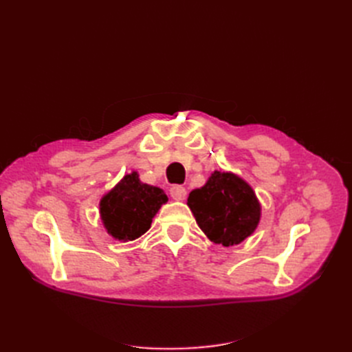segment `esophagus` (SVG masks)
<instances>
[{
	"instance_id": "34e87169",
	"label": "esophagus",
	"mask_w": 352,
	"mask_h": 352,
	"mask_svg": "<svg viewBox=\"0 0 352 352\" xmlns=\"http://www.w3.org/2000/svg\"><path fill=\"white\" fill-rule=\"evenodd\" d=\"M170 195L176 201H182L186 197V189L180 185H173L170 188Z\"/></svg>"
}]
</instances>
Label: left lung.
<instances>
[{
    "label": "left lung",
    "mask_w": 352,
    "mask_h": 352,
    "mask_svg": "<svg viewBox=\"0 0 352 352\" xmlns=\"http://www.w3.org/2000/svg\"><path fill=\"white\" fill-rule=\"evenodd\" d=\"M188 206L207 238L223 247L241 243L260 221L261 207L252 188L236 175L219 170L189 194Z\"/></svg>",
    "instance_id": "left-lung-1"
}]
</instances>
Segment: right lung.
Masks as SVG:
<instances>
[{"label":"right lung","mask_w":352,"mask_h":352,"mask_svg":"<svg viewBox=\"0 0 352 352\" xmlns=\"http://www.w3.org/2000/svg\"><path fill=\"white\" fill-rule=\"evenodd\" d=\"M167 195L157 186L142 184L138 173L126 175L100 202L104 228L114 239L133 241L151 228Z\"/></svg>","instance_id":"1"}]
</instances>
